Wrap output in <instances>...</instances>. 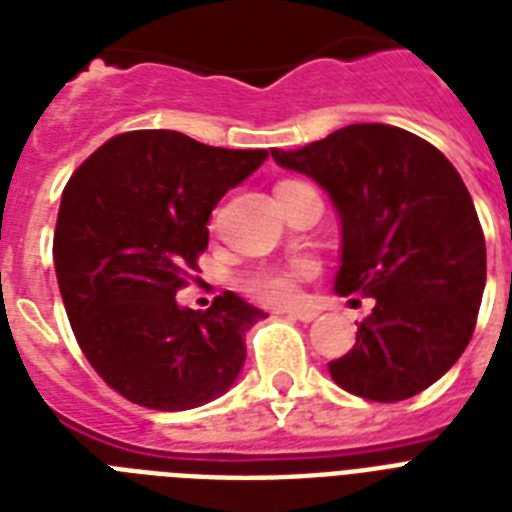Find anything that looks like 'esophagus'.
<instances>
[{
	"mask_svg": "<svg viewBox=\"0 0 512 512\" xmlns=\"http://www.w3.org/2000/svg\"><path fill=\"white\" fill-rule=\"evenodd\" d=\"M284 316L292 321H313L319 313L313 311V308H289V311H284Z\"/></svg>",
	"mask_w": 512,
	"mask_h": 512,
	"instance_id": "obj_1",
	"label": "esophagus"
}]
</instances>
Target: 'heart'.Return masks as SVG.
<instances>
[{
	"instance_id": "heart-1",
	"label": "heart",
	"mask_w": 512,
	"mask_h": 512,
	"mask_svg": "<svg viewBox=\"0 0 512 512\" xmlns=\"http://www.w3.org/2000/svg\"><path fill=\"white\" fill-rule=\"evenodd\" d=\"M284 185V183H281ZM313 273L311 260H295L292 265H271L252 273L247 281V292L263 303L284 305L292 303L297 295V284Z\"/></svg>"
}]
</instances>
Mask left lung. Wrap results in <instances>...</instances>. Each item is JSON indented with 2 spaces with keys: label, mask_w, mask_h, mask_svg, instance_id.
<instances>
[{
  "label": "left lung",
  "mask_w": 512,
  "mask_h": 512,
  "mask_svg": "<svg viewBox=\"0 0 512 512\" xmlns=\"http://www.w3.org/2000/svg\"><path fill=\"white\" fill-rule=\"evenodd\" d=\"M329 193L342 228L340 295L372 297L356 345L329 361L342 390L404 401L468 348L486 287V244L460 172L390 124H348L297 151H271Z\"/></svg>",
  "instance_id": "1"
}]
</instances>
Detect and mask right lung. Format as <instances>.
<instances>
[{
	"instance_id": "add662e5",
	"label": "right lung",
	"mask_w": 512,
	"mask_h": 512,
	"mask_svg": "<svg viewBox=\"0 0 512 512\" xmlns=\"http://www.w3.org/2000/svg\"><path fill=\"white\" fill-rule=\"evenodd\" d=\"M268 159L265 148L204 146L175 130L116 135L71 175L52 257L76 342L127 401L183 412L239 377L265 313L233 292L207 311L177 305L199 271L209 215Z\"/></svg>"
}]
</instances>
